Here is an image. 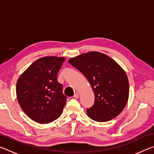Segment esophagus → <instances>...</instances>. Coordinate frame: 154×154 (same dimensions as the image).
<instances>
[{
	"mask_svg": "<svg viewBox=\"0 0 154 154\" xmlns=\"http://www.w3.org/2000/svg\"><path fill=\"white\" fill-rule=\"evenodd\" d=\"M73 97H74L75 98H79V94H78V93H75V94H74V96H73Z\"/></svg>",
	"mask_w": 154,
	"mask_h": 154,
	"instance_id": "esophagus-1",
	"label": "esophagus"
}]
</instances>
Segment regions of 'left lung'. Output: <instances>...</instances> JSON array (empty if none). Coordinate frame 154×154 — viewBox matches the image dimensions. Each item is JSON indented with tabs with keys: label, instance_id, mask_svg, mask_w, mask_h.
I'll return each instance as SVG.
<instances>
[{
	"label": "left lung",
	"instance_id": "1",
	"mask_svg": "<svg viewBox=\"0 0 154 154\" xmlns=\"http://www.w3.org/2000/svg\"><path fill=\"white\" fill-rule=\"evenodd\" d=\"M69 62L87 78L94 94V104L87 109L90 118L105 122L123 111L128 100L129 83L124 69L114 60L100 52L90 51Z\"/></svg>",
	"mask_w": 154,
	"mask_h": 154
}]
</instances>
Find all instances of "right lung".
<instances>
[{
	"label": "right lung",
	"instance_id": "obj_1",
	"mask_svg": "<svg viewBox=\"0 0 154 154\" xmlns=\"http://www.w3.org/2000/svg\"><path fill=\"white\" fill-rule=\"evenodd\" d=\"M65 60L63 57H43L34 62L17 79L18 103L24 113L37 123L56 120L66 105L62 85L57 80Z\"/></svg>",
	"mask_w": 154,
	"mask_h": 154
}]
</instances>
